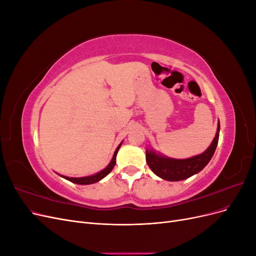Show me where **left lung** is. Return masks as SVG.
Wrapping results in <instances>:
<instances>
[{"label":"left lung","mask_w":256,"mask_h":256,"mask_svg":"<svg viewBox=\"0 0 256 256\" xmlns=\"http://www.w3.org/2000/svg\"><path fill=\"white\" fill-rule=\"evenodd\" d=\"M220 122L218 120V128L212 144L208 148L196 156L187 159H175L164 156L157 152L154 148H146V162L152 171L158 177L168 182L184 180L187 178L198 174L208 164L212 158L214 150L219 141Z\"/></svg>","instance_id":"8db88e82"}]
</instances>
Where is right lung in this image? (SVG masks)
<instances>
[{
	"label": "right lung",
	"instance_id": "right-lung-1",
	"mask_svg": "<svg viewBox=\"0 0 256 256\" xmlns=\"http://www.w3.org/2000/svg\"><path fill=\"white\" fill-rule=\"evenodd\" d=\"M122 143L118 146V148L115 150L114 152V154L113 157L110 161V164H108L104 170H102V171L96 173V174H92V175H90V176H84V177H68V176H64V175H60L63 178H65V180L72 182H74V184H95V182H98L99 180H102V178H104L108 174H109L112 168H114L115 164H116V154H118V152L120 150V147L122 145Z\"/></svg>",
	"mask_w": 256,
	"mask_h": 256
}]
</instances>
